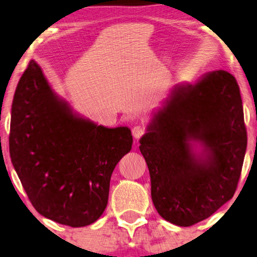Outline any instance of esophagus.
Returning a JSON list of instances; mask_svg holds the SVG:
<instances>
[{
	"instance_id": "1",
	"label": "esophagus",
	"mask_w": 257,
	"mask_h": 257,
	"mask_svg": "<svg viewBox=\"0 0 257 257\" xmlns=\"http://www.w3.org/2000/svg\"><path fill=\"white\" fill-rule=\"evenodd\" d=\"M146 133V128L142 125H137L132 128V135L136 139H139L140 137H143Z\"/></svg>"
}]
</instances>
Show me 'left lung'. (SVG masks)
I'll use <instances>...</instances> for the list:
<instances>
[{"label":"left lung","mask_w":257,"mask_h":257,"mask_svg":"<svg viewBox=\"0 0 257 257\" xmlns=\"http://www.w3.org/2000/svg\"><path fill=\"white\" fill-rule=\"evenodd\" d=\"M200 140L205 158L188 144ZM154 207L166 221L189 227L216 212L236 191L247 149L240 87L231 73H207L178 85L140 139Z\"/></svg>","instance_id":"1"}]
</instances>
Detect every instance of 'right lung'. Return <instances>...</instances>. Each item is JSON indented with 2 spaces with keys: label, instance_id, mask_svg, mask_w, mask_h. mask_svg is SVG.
Instances as JSON below:
<instances>
[{
  "label": "right lung",
  "instance_id": "obj_1",
  "mask_svg": "<svg viewBox=\"0 0 257 257\" xmlns=\"http://www.w3.org/2000/svg\"><path fill=\"white\" fill-rule=\"evenodd\" d=\"M132 142L127 127L107 128L72 114L41 66L29 62L14 96L9 152L38 213L70 227L97 221L106 208L112 172Z\"/></svg>",
  "mask_w": 257,
  "mask_h": 257
}]
</instances>
